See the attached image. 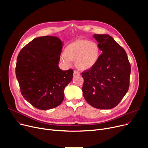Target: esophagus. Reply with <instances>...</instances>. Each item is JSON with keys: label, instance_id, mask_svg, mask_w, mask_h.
<instances>
[{"label": "esophagus", "instance_id": "obj_1", "mask_svg": "<svg viewBox=\"0 0 148 148\" xmlns=\"http://www.w3.org/2000/svg\"><path fill=\"white\" fill-rule=\"evenodd\" d=\"M80 74L79 71H76V70H74V75H79Z\"/></svg>", "mask_w": 148, "mask_h": 148}]
</instances>
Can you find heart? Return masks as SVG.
<instances>
[{
  "label": "heart",
  "instance_id": "1",
  "mask_svg": "<svg viewBox=\"0 0 148 148\" xmlns=\"http://www.w3.org/2000/svg\"><path fill=\"white\" fill-rule=\"evenodd\" d=\"M65 54L60 56L61 62L66 66L76 61L77 66L82 70H87L94 66L99 56V49L97 43L86 40H79L69 44Z\"/></svg>",
  "mask_w": 148,
  "mask_h": 148
}]
</instances>
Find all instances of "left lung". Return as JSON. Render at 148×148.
I'll use <instances>...</instances> for the list:
<instances>
[{
	"label": "left lung",
	"mask_w": 148,
	"mask_h": 148,
	"mask_svg": "<svg viewBox=\"0 0 148 148\" xmlns=\"http://www.w3.org/2000/svg\"><path fill=\"white\" fill-rule=\"evenodd\" d=\"M94 38L102 54L94 66L82 73L83 95L91 106L111 109L128 92L131 65L126 51L112 36L95 34Z\"/></svg>",
	"instance_id": "1"
}]
</instances>
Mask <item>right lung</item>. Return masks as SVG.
I'll return each mask as SVG.
<instances>
[{
    "label": "right lung",
    "mask_w": 148,
    "mask_h": 148,
    "mask_svg": "<svg viewBox=\"0 0 148 148\" xmlns=\"http://www.w3.org/2000/svg\"><path fill=\"white\" fill-rule=\"evenodd\" d=\"M63 43L58 37L36 38L20 51L15 74L23 97L40 110L59 106L64 89L71 82L73 69L62 71L59 66Z\"/></svg>",
    "instance_id": "right-lung-1"
}]
</instances>
